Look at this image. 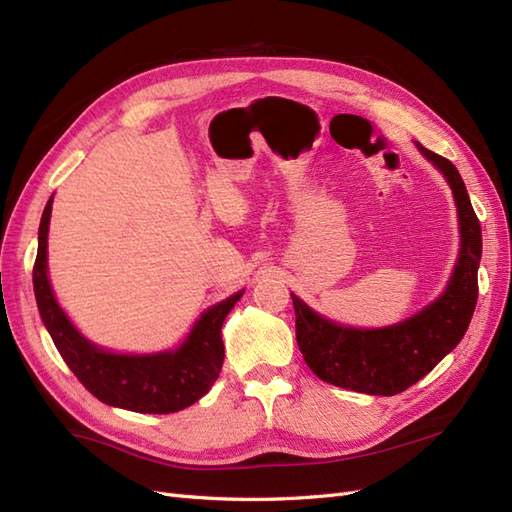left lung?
<instances>
[{"mask_svg":"<svg viewBox=\"0 0 512 512\" xmlns=\"http://www.w3.org/2000/svg\"><path fill=\"white\" fill-rule=\"evenodd\" d=\"M423 156L451 183L459 213L461 252L442 297L416 316L386 329L339 327L292 297L297 344L314 374L342 389L391 397L427 376L468 331L478 299V265L483 252L480 224L459 170L418 143Z\"/></svg>","mask_w":512,"mask_h":512,"instance_id":"left-lung-1","label":"left lung"}]
</instances>
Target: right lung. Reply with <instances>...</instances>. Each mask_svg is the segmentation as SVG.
<instances>
[{"instance_id":"add662e5","label":"right lung","mask_w":512,"mask_h":512,"mask_svg":"<svg viewBox=\"0 0 512 512\" xmlns=\"http://www.w3.org/2000/svg\"><path fill=\"white\" fill-rule=\"evenodd\" d=\"M53 196L44 207L34 262V292L44 327L61 359L85 389L108 406L141 414H170L192 406L218 380L224 363L222 324L243 292L209 307L175 352L128 356L100 350L72 327L61 312L46 275V235Z\"/></svg>"}]
</instances>
